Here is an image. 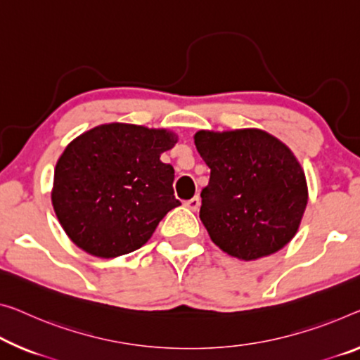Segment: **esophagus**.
I'll list each match as a JSON object with an SVG mask.
<instances>
[{
  "label": "esophagus",
  "instance_id": "esophagus-1",
  "mask_svg": "<svg viewBox=\"0 0 360 360\" xmlns=\"http://www.w3.org/2000/svg\"><path fill=\"white\" fill-rule=\"evenodd\" d=\"M185 206L188 209H191V211H198L199 206H201V199H199L198 196L188 199V201H185Z\"/></svg>",
  "mask_w": 360,
  "mask_h": 360
}]
</instances>
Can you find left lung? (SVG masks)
I'll use <instances>...</instances> for the list:
<instances>
[{
    "mask_svg": "<svg viewBox=\"0 0 360 360\" xmlns=\"http://www.w3.org/2000/svg\"><path fill=\"white\" fill-rule=\"evenodd\" d=\"M195 145L211 169L202 220L220 250L241 261L288 245L307 206V184L291 149L257 129L199 130Z\"/></svg>",
    "mask_w": 360,
    "mask_h": 360,
    "instance_id": "1",
    "label": "left lung"
}]
</instances>
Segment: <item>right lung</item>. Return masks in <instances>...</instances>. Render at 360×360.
<instances>
[{
  "mask_svg": "<svg viewBox=\"0 0 360 360\" xmlns=\"http://www.w3.org/2000/svg\"><path fill=\"white\" fill-rule=\"evenodd\" d=\"M176 135L131 124H104L70 141L54 169L51 201L80 250L110 259L141 248L164 215L180 206L174 167L161 161Z\"/></svg>",
  "mask_w": 360,
  "mask_h": 360,
  "instance_id": "1",
  "label": "right lung"
}]
</instances>
